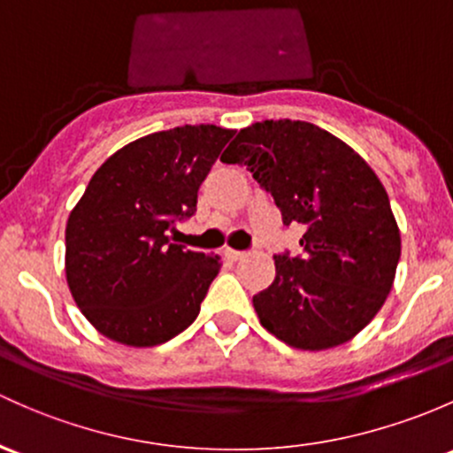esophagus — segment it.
Returning <instances> with one entry per match:
<instances>
[{
    "label": "esophagus",
    "mask_w": 453,
    "mask_h": 453,
    "mask_svg": "<svg viewBox=\"0 0 453 453\" xmlns=\"http://www.w3.org/2000/svg\"><path fill=\"white\" fill-rule=\"evenodd\" d=\"M225 255H226L228 261H242V259H246V252H242V250H226Z\"/></svg>",
    "instance_id": "34e87169"
}]
</instances>
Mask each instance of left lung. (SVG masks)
Here are the masks:
<instances>
[{"label": "left lung", "instance_id": "1", "mask_svg": "<svg viewBox=\"0 0 453 453\" xmlns=\"http://www.w3.org/2000/svg\"><path fill=\"white\" fill-rule=\"evenodd\" d=\"M220 159L250 170L285 226L306 228L304 255L274 257V283L252 296L261 326L309 352L357 337L382 309L402 252L376 173L337 135L289 119L240 129Z\"/></svg>", "mask_w": 453, "mask_h": 453}]
</instances>
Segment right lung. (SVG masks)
Listing matches in <instances>:
<instances>
[{
  "mask_svg": "<svg viewBox=\"0 0 453 453\" xmlns=\"http://www.w3.org/2000/svg\"><path fill=\"white\" fill-rule=\"evenodd\" d=\"M235 129L183 125L125 144L92 174L66 222L71 296L104 337L153 348L196 319L220 257L173 244Z\"/></svg>",
  "mask_w": 453,
  "mask_h": 453,
  "instance_id": "add662e5",
  "label": "right lung"
}]
</instances>
